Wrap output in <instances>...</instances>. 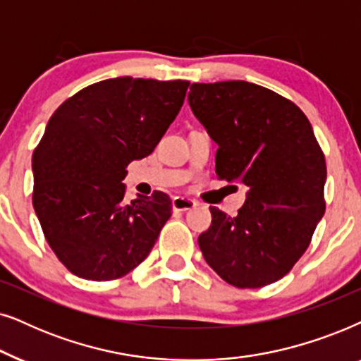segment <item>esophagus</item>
I'll use <instances>...</instances> for the list:
<instances>
[{"label": "esophagus", "mask_w": 361, "mask_h": 361, "mask_svg": "<svg viewBox=\"0 0 361 361\" xmlns=\"http://www.w3.org/2000/svg\"><path fill=\"white\" fill-rule=\"evenodd\" d=\"M196 206V201L185 198V196H175L171 201V208L173 211H190Z\"/></svg>", "instance_id": "esophagus-1"}]
</instances>
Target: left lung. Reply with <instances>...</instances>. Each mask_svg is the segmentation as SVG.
Returning a JSON list of instances; mask_svg holds the SVG:
<instances>
[{
    "mask_svg": "<svg viewBox=\"0 0 361 361\" xmlns=\"http://www.w3.org/2000/svg\"><path fill=\"white\" fill-rule=\"evenodd\" d=\"M188 102L218 143V176L247 188L234 218L211 206L201 252L231 286L272 284L302 257L325 213V157L309 118L294 102L246 80L193 84Z\"/></svg>",
    "mask_w": 361,
    "mask_h": 361,
    "instance_id": "left-lung-1",
    "label": "left lung"
}]
</instances>
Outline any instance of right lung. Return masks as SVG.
I'll use <instances>...</instances> for the list:
<instances>
[{"label":"right lung","mask_w":361,"mask_h":361,"mask_svg":"<svg viewBox=\"0 0 361 361\" xmlns=\"http://www.w3.org/2000/svg\"><path fill=\"white\" fill-rule=\"evenodd\" d=\"M188 80L115 77L67 99L32 155V204L46 241L77 277L112 281L150 254L171 216L161 191L125 204V168L150 155Z\"/></svg>","instance_id":"add662e5"}]
</instances>
